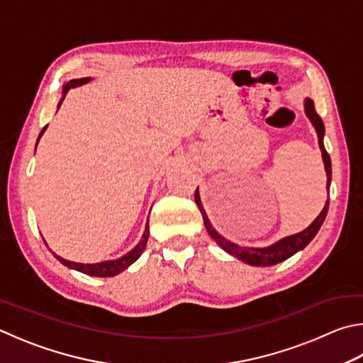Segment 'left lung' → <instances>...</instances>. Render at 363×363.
I'll use <instances>...</instances> for the list:
<instances>
[{
  "mask_svg": "<svg viewBox=\"0 0 363 363\" xmlns=\"http://www.w3.org/2000/svg\"><path fill=\"white\" fill-rule=\"evenodd\" d=\"M305 111H306V116L309 117V121L313 122L315 131H318L319 147L322 150V159H324L325 171H327V189H330L332 162H330V155L327 154V150L324 147V141H322V140H324V122H322V118L319 117V114L315 113L314 101L309 100V98H306V101H305ZM195 203H196V206H199L200 213L203 216L204 227H206L208 233L211 235V238H213L217 242V245H219L223 250H225V252L232 254V255L236 257V259H240V260L246 262V263H249V265H254V267L276 265V263L289 259V257H292L295 252H298V250H301L303 247H306L309 245V241H311L315 236V233L319 232V228H320L322 223H324V219H325L327 211H328V200H327L324 209H322V213L318 217H315V220L306 230H303V232L296 233V235L287 236V238L278 241L276 245L269 246V247L254 249V247H241L238 245H235V242L225 240L223 236H220L219 233L216 232L213 225H211L208 216H206V213H204V209L201 206L199 190L195 192Z\"/></svg>",
  "mask_w": 363,
  "mask_h": 363,
  "instance_id": "1",
  "label": "left lung"
}]
</instances>
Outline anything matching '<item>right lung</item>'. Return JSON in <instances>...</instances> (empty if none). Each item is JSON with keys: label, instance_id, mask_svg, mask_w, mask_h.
I'll use <instances>...</instances> for the list:
<instances>
[{"label": "right lung", "instance_id": "right-lung-1", "mask_svg": "<svg viewBox=\"0 0 363 363\" xmlns=\"http://www.w3.org/2000/svg\"><path fill=\"white\" fill-rule=\"evenodd\" d=\"M90 81V77H82V79H72L68 84H65L63 87V98L65 95L68 94V90L72 87H77V85H82V84H87ZM62 98V100H63ZM62 104V101H60ZM60 104H58V108H60ZM45 127L43 128L41 133H39V138L44 133ZM147 240H149V220H147V225L146 230H144V235H143V240L140 245H138L133 250H130L127 255H123L122 259H117V260H111V262H101V263H94V265H85V263H76V262H69V260H65L62 257H58L55 252L54 257L57 260H60V263H63L65 267L72 268V269H77V272L85 273L89 276H96V278H109V276H116L117 273L123 272V269H127L131 263L136 262L140 259L141 254L144 252V247L147 245Z\"/></svg>", "mask_w": 363, "mask_h": 363}]
</instances>
